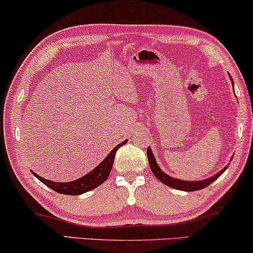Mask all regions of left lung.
I'll use <instances>...</instances> for the list:
<instances>
[{
  "instance_id": "obj_1",
  "label": "left lung",
  "mask_w": 253,
  "mask_h": 253,
  "mask_svg": "<svg viewBox=\"0 0 253 253\" xmlns=\"http://www.w3.org/2000/svg\"><path fill=\"white\" fill-rule=\"evenodd\" d=\"M230 78H232V77H230ZM147 155H148L149 165H150L151 170H152V173L155 174V176L157 177V179L161 181V182H163L164 184H166V186H169L170 188H174V189H177V190L196 191V190L204 189V188L208 187L209 184H211L213 181H215L216 179H218V177L221 175V174L227 169V167H225V169H222L219 173L214 174V175L209 177V179H205V180H202V181H183V180L175 179V177L167 175L166 173L163 172V170L161 169V167L158 166L157 162H156L155 156H154V154H152L150 147L148 148Z\"/></svg>"
}]
</instances>
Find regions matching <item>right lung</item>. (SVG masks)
Returning a JSON list of instances; mask_svg holds the SVG:
<instances>
[{
  "instance_id": "right-lung-1",
  "label": "right lung",
  "mask_w": 253,
  "mask_h": 253,
  "mask_svg": "<svg viewBox=\"0 0 253 253\" xmlns=\"http://www.w3.org/2000/svg\"><path fill=\"white\" fill-rule=\"evenodd\" d=\"M127 143V140H125L122 143H119L117 147H115L111 150V152L106 156L104 161H103L98 166H96L94 169L89 172L86 175H84L80 179L76 181H71V182H55V181H50L47 179H43V177L38 175L37 173H34L32 170V173L34 174V176L41 181L42 183H44L45 186L50 188V189L55 190L56 193L64 194V195H73V196H77V195L87 193V191L95 189L98 186L104 182V181L108 179L110 175V172H111L113 162H115V156L116 152L118 149Z\"/></svg>"
}]
</instances>
